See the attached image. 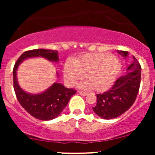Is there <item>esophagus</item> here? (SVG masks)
Instances as JSON below:
<instances>
[{"instance_id":"34e87169","label":"esophagus","mask_w":155,"mask_h":155,"mask_svg":"<svg viewBox=\"0 0 155 155\" xmlns=\"http://www.w3.org/2000/svg\"><path fill=\"white\" fill-rule=\"evenodd\" d=\"M79 93L80 94V95H82V96H86L87 95V92H86L79 91Z\"/></svg>"}]
</instances>
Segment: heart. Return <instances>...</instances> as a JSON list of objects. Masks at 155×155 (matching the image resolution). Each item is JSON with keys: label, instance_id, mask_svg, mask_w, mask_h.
I'll return each mask as SVG.
<instances>
[{"label": "heart", "instance_id": "obj_1", "mask_svg": "<svg viewBox=\"0 0 155 155\" xmlns=\"http://www.w3.org/2000/svg\"><path fill=\"white\" fill-rule=\"evenodd\" d=\"M122 68V63L117 57L108 53L87 54L81 58L68 60L63 74L68 84L73 85L76 80L85 75L87 81L81 87H92L96 91H104L111 87Z\"/></svg>", "mask_w": 155, "mask_h": 155}]
</instances>
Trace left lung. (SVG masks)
Returning <instances> with one entry per match:
<instances>
[{"instance_id":"obj_1","label":"left lung","mask_w":155,"mask_h":155,"mask_svg":"<svg viewBox=\"0 0 155 155\" xmlns=\"http://www.w3.org/2000/svg\"><path fill=\"white\" fill-rule=\"evenodd\" d=\"M117 52L124 58L128 55L126 51ZM133 60L125 75L118 78L108 91L97 95V104L92 110L97 116L105 120L117 118L134 104L140 87L141 67L134 56Z\"/></svg>"}]
</instances>
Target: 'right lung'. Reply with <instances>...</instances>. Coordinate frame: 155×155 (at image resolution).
Masks as SVG:
<instances>
[{"mask_svg":"<svg viewBox=\"0 0 155 155\" xmlns=\"http://www.w3.org/2000/svg\"><path fill=\"white\" fill-rule=\"evenodd\" d=\"M35 57H42L51 62L59 60L56 50L38 49L25 51L17 60L14 67V89L19 103L31 116L40 120H51L59 116L76 91L74 89L65 87L62 84L54 83L41 93L30 94L25 92L17 81V68L23 60Z\"/></svg>","mask_w":155,"mask_h":155,"instance_id":"add662e5","label":"right lung"}]
</instances>
